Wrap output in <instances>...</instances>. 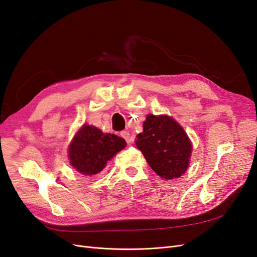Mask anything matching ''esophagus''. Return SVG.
Instances as JSON below:
<instances>
[{"instance_id": "esophagus-1", "label": "esophagus", "mask_w": 257, "mask_h": 257, "mask_svg": "<svg viewBox=\"0 0 257 257\" xmlns=\"http://www.w3.org/2000/svg\"><path fill=\"white\" fill-rule=\"evenodd\" d=\"M121 136H122L124 139H125L127 144H131L132 142H133V141H132V137H131V135H130V133H128L127 131L121 132Z\"/></svg>"}]
</instances>
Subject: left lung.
I'll use <instances>...</instances> for the list:
<instances>
[{
	"instance_id": "left-lung-1",
	"label": "left lung",
	"mask_w": 257,
	"mask_h": 257,
	"mask_svg": "<svg viewBox=\"0 0 257 257\" xmlns=\"http://www.w3.org/2000/svg\"><path fill=\"white\" fill-rule=\"evenodd\" d=\"M135 145L160 177L179 178L189 167L192 145L184 130L168 115L149 114Z\"/></svg>"
}]
</instances>
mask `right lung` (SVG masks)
<instances>
[{"mask_svg": "<svg viewBox=\"0 0 257 257\" xmlns=\"http://www.w3.org/2000/svg\"><path fill=\"white\" fill-rule=\"evenodd\" d=\"M125 146V141L119 136L83 125L69 147V161L77 172L93 176L102 172L107 162Z\"/></svg>", "mask_w": 257, "mask_h": 257, "instance_id": "right-lung-1", "label": "right lung"}]
</instances>
